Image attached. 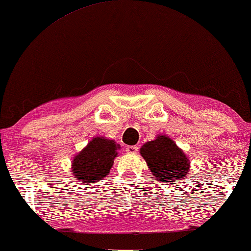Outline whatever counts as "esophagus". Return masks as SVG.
Wrapping results in <instances>:
<instances>
[{
	"instance_id": "34e87169",
	"label": "esophagus",
	"mask_w": 251,
	"mask_h": 251,
	"mask_svg": "<svg viewBox=\"0 0 251 251\" xmlns=\"http://www.w3.org/2000/svg\"><path fill=\"white\" fill-rule=\"evenodd\" d=\"M137 151H138V147H136V146H128V147H126V152H127V153L135 154V153H137Z\"/></svg>"
}]
</instances>
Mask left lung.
I'll list each match as a JSON object with an SVG mask.
<instances>
[{"label": "left lung", "mask_w": 251, "mask_h": 251, "mask_svg": "<svg viewBox=\"0 0 251 251\" xmlns=\"http://www.w3.org/2000/svg\"><path fill=\"white\" fill-rule=\"evenodd\" d=\"M141 156L157 181L173 183L183 180L190 172V159L186 154L166 135L146 142L140 148Z\"/></svg>", "instance_id": "1"}]
</instances>
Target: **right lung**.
<instances>
[{
    "mask_svg": "<svg viewBox=\"0 0 251 251\" xmlns=\"http://www.w3.org/2000/svg\"><path fill=\"white\" fill-rule=\"evenodd\" d=\"M120 145L105 137H95L72 159L73 177L83 184L95 183L109 175Z\"/></svg>",
    "mask_w": 251,
    "mask_h": 251,
    "instance_id": "add662e5",
    "label": "right lung"
}]
</instances>
